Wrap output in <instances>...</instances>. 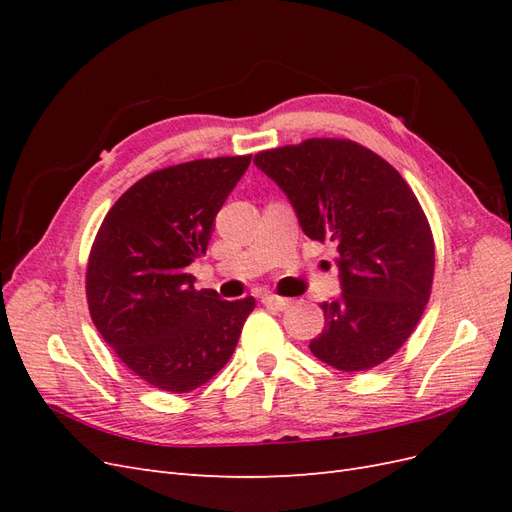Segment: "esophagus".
<instances>
[{
	"mask_svg": "<svg viewBox=\"0 0 512 512\" xmlns=\"http://www.w3.org/2000/svg\"><path fill=\"white\" fill-rule=\"evenodd\" d=\"M262 303L273 309H286L290 305V299L277 297V294H265V297H262Z\"/></svg>",
	"mask_w": 512,
	"mask_h": 512,
	"instance_id": "34e87169",
	"label": "esophagus"
}]
</instances>
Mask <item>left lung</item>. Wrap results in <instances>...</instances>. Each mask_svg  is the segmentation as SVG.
I'll list each match as a JSON object with an SVG mask.
<instances>
[{"mask_svg":"<svg viewBox=\"0 0 512 512\" xmlns=\"http://www.w3.org/2000/svg\"><path fill=\"white\" fill-rule=\"evenodd\" d=\"M290 198L305 235L333 241L342 297L324 301L309 350L339 371H365L408 342L431 294L436 245L397 170L350 138H307L256 153Z\"/></svg>","mask_w":512,"mask_h":512,"instance_id":"obj_1","label":"left lung"}]
</instances>
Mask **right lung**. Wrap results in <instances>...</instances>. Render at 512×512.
<instances>
[{
	"label": "right lung",
	"instance_id": "obj_1",
	"mask_svg": "<svg viewBox=\"0 0 512 512\" xmlns=\"http://www.w3.org/2000/svg\"><path fill=\"white\" fill-rule=\"evenodd\" d=\"M252 156L166 166L108 209L91 245V320L128 369L168 393H190L228 363L254 297L224 301L188 273Z\"/></svg>",
	"mask_w": 512,
	"mask_h": 512
}]
</instances>
